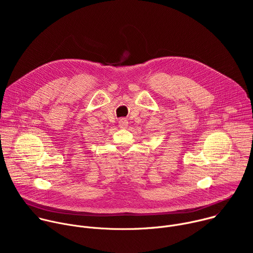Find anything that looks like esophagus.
I'll return each instance as SVG.
<instances>
[{"label": "esophagus", "instance_id": "34e87169", "mask_svg": "<svg viewBox=\"0 0 253 253\" xmlns=\"http://www.w3.org/2000/svg\"><path fill=\"white\" fill-rule=\"evenodd\" d=\"M127 126H128V121L125 118H121L119 120V127L122 129H125L127 128Z\"/></svg>", "mask_w": 253, "mask_h": 253}]
</instances>
